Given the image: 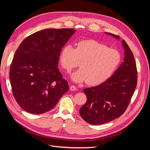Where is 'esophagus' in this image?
Segmentation results:
<instances>
[{
  "label": "esophagus",
  "instance_id": "1",
  "mask_svg": "<svg viewBox=\"0 0 150 150\" xmlns=\"http://www.w3.org/2000/svg\"><path fill=\"white\" fill-rule=\"evenodd\" d=\"M76 89H77L76 86H74V85H71V86H70V90H71V91H76Z\"/></svg>",
  "mask_w": 150,
  "mask_h": 150
}]
</instances>
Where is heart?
<instances>
[{"mask_svg": "<svg viewBox=\"0 0 150 150\" xmlns=\"http://www.w3.org/2000/svg\"><path fill=\"white\" fill-rule=\"evenodd\" d=\"M59 61L67 73L80 62V69L72 74V80L97 86L114 74L121 63V55L117 50L96 40H86L78 42L76 48L70 44L66 45L61 52Z\"/></svg>", "mask_w": 150, "mask_h": 150, "instance_id": "obj_1", "label": "heart"}]
</instances>
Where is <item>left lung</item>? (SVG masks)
<instances>
[{"mask_svg": "<svg viewBox=\"0 0 150 150\" xmlns=\"http://www.w3.org/2000/svg\"><path fill=\"white\" fill-rule=\"evenodd\" d=\"M113 37L118 36L107 33ZM125 49L124 62L110 79L90 88L84 89L87 102L79 112L89 124L102 125L121 116L126 110L137 84V68L134 57L128 45L122 40Z\"/></svg>", "mask_w": 150, "mask_h": 150, "instance_id": "8db88e82", "label": "left lung"}]
</instances>
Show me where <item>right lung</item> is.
Instances as JSON below:
<instances>
[{"instance_id": "right-lung-1", "label": "right lung", "mask_w": 150, "mask_h": 150, "mask_svg": "<svg viewBox=\"0 0 150 150\" xmlns=\"http://www.w3.org/2000/svg\"><path fill=\"white\" fill-rule=\"evenodd\" d=\"M74 29H47L29 35L15 52L9 78L13 96L25 111H49L69 90L57 65L61 49Z\"/></svg>"}]
</instances>
